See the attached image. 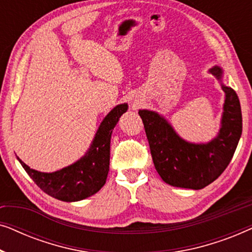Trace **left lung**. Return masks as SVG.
Here are the masks:
<instances>
[{
  "instance_id": "8db88e82",
  "label": "left lung",
  "mask_w": 252,
  "mask_h": 252,
  "mask_svg": "<svg viewBox=\"0 0 252 252\" xmlns=\"http://www.w3.org/2000/svg\"><path fill=\"white\" fill-rule=\"evenodd\" d=\"M210 72L221 79V68L215 66ZM222 89L226 99L221 128L218 136L206 144L186 142L158 113L139 111L154 165L166 184L197 190L218 179L228 166L242 134V112L235 91L226 86Z\"/></svg>"
}]
</instances>
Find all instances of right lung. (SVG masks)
Masks as SVG:
<instances>
[{
  "instance_id": "obj_1",
  "label": "right lung",
  "mask_w": 252,
  "mask_h": 252,
  "mask_svg": "<svg viewBox=\"0 0 252 252\" xmlns=\"http://www.w3.org/2000/svg\"><path fill=\"white\" fill-rule=\"evenodd\" d=\"M127 104H120L111 110L99 126L86 156L63 170L43 173L30 168L19 158L18 160L37 187L46 194L64 202L87 198L96 194L105 184L110 165V140L112 129L120 116L127 111Z\"/></svg>"
}]
</instances>
